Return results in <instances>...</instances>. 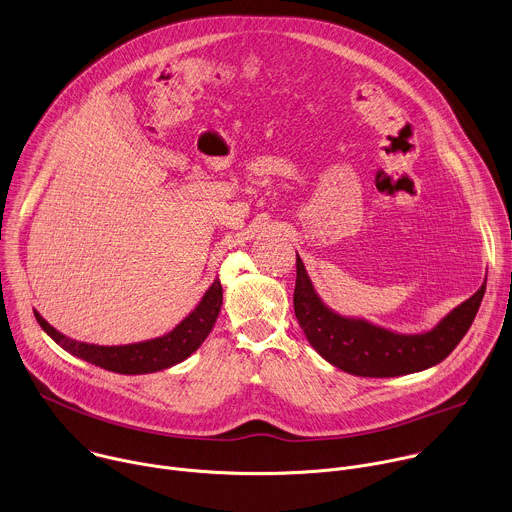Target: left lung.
I'll list each match as a JSON object with an SVG mask.
<instances>
[{
	"label": "left lung",
	"mask_w": 512,
	"mask_h": 512,
	"mask_svg": "<svg viewBox=\"0 0 512 512\" xmlns=\"http://www.w3.org/2000/svg\"><path fill=\"white\" fill-rule=\"evenodd\" d=\"M296 318L312 348L336 369L356 377H401L442 362L470 330L482 304L486 279L472 298L448 312L433 328L419 334H401L364 318L342 316L324 300L296 253Z\"/></svg>",
	"instance_id": "obj_1"
}]
</instances>
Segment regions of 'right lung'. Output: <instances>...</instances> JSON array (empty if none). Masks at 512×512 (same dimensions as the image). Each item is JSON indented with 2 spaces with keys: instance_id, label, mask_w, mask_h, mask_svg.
I'll return each instance as SVG.
<instances>
[{
  "instance_id": "1",
  "label": "right lung",
  "mask_w": 512,
  "mask_h": 512,
  "mask_svg": "<svg viewBox=\"0 0 512 512\" xmlns=\"http://www.w3.org/2000/svg\"><path fill=\"white\" fill-rule=\"evenodd\" d=\"M223 306V285L218 277L204 291L198 306L168 334L150 338L133 344H117V346H101L89 344L75 338H68L50 326L36 310L34 316L42 330L68 354L83 358L95 367H101L119 375H148L174 367V364L186 360L192 352L200 348V344L210 334L218 312Z\"/></svg>"
}]
</instances>
